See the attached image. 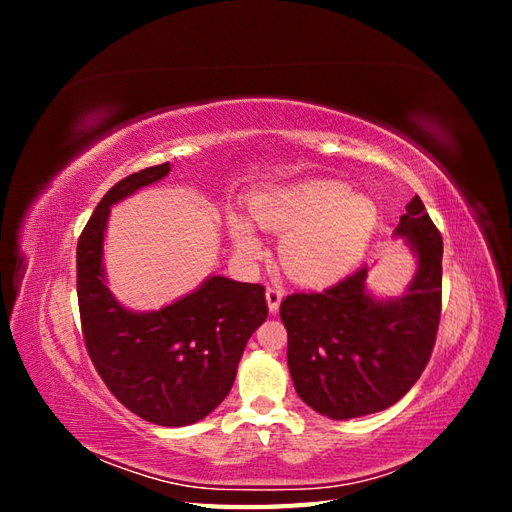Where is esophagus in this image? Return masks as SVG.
Returning <instances> with one entry per match:
<instances>
[{
  "label": "esophagus",
  "instance_id": "34e87169",
  "mask_svg": "<svg viewBox=\"0 0 512 512\" xmlns=\"http://www.w3.org/2000/svg\"><path fill=\"white\" fill-rule=\"evenodd\" d=\"M282 297H284L282 288H277V286L267 288V305H269L271 314H277V309H280V303H282Z\"/></svg>",
  "mask_w": 512,
  "mask_h": 512
}]
</instances>
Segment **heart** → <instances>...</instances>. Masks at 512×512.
<instances>
[{"instance_id": "b5f03b06", "label": "heart", "mask_w": 512, "mask_h": 512, "mask_svg": "<svg viewBox=\"0 0 512 512\" xmlns=\"http://www.w3.org/2000/svg\"><path fill=\"white\" fill-rule=\"evenodd\" d=\"M252 213L262 228L286 232L280 243L284 269L314 286L335 284L359 267L380 220L374 200L335 179L269 188L252 198ZM228 230L243 256L262 252L256 228L243 215L230 213Z\"/></svg>"}]
</instances>
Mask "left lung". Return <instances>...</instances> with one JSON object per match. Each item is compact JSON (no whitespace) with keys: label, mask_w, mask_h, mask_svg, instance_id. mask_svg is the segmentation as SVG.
I'll return each instance as SVG.
<instances>
[{"label":"left lung","mask_w":512,"mask_h":512,"mask_svg":"<svg viewBox=\"0 0 512 512\" xmlns=\"http://www.w3.org/2000/svg\"><path fill=\"white\" fill-rule=\"evenodd\" d=\"M416 258L401 297L367 290V267L324 292L282 301L288 369L299 397L318 414L348 421L391 408L421 378L442 309V237L414 196L393 232Z\"/></svg>","instance_id":"8db88e82"}]
</instances>
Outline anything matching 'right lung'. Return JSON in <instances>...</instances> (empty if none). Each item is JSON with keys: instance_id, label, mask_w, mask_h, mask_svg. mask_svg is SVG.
<instances>
[{"instance_id": "1", "label": "right lung", "mask_w": 512, "mask_h": 512, "mask_svg": "<svg viewBox=\"0 0 512 512\" xmlns=\"http://www.w3.org/2000/svg\"><path fill=\"white\" fill-rule=\"evenodd\" d=\"M160 164L115 183L76 245V294L87 352L123 406L162 427H183L218 408L232 389L247 339L267 320L265 288L209 275L151 312L121 305L106 286L104 232L111 207L168 175Z\"/></svg>"}]
</instances>
